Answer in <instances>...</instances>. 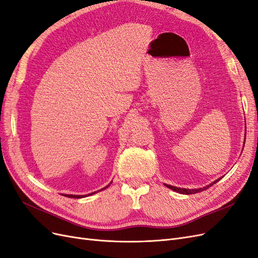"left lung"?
<instances>
[{"label":"left lung","instance_id":"obj_1","mask_svg":"<svg viewBox=\"0 0 258 258\" xmlns=\"http://www.w3.org/2000/svg\"><path fill=\"white\" fill-rule=\"evenodd\" d=\"M221 178H218V179H216V181H214L213 183H211L210 185H208V186H205L204 188H196V189H186V188H178V187H174V186H171V185H166L168 188H171L172 190H174V191H177V192H179V194H186V195H191V194H197V192H200V191H202V190H206L207 188H209V187H211L212 186L213 184H215L216 182H218L220 181Z\"/></svg>","mask_w":258,"mask_h":258}]
</instances>
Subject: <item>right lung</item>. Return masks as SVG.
Wrapping results in <instances>:
<instances>
[{
    "label": "right lung",
    "instance_id": "right-lung-1",
    "mask_svg": "<svg viewBox=\"0 0 258 258\" xmlns=\"http://www.w3.org/2000/svg\"><path fill=\"white\" fill-rule=\"evenodd\" d=\"M108 186V185H107ZM106 186V187H107ZM106 187H104V188H106ZM104 188H102V189H104ZM102 189H101V190H102ZM95 192H97V191H95ZM93 192H91V194H89V195H92ZM89 195H88V196H89ZM66 196L67 197H70V198H83V197H85L86 196V195H85V196H81V195H80V196H76V195H66Z\"/></svg>",
    "mask_w": 258,
    "mask_h": 258
}]
</instances>
